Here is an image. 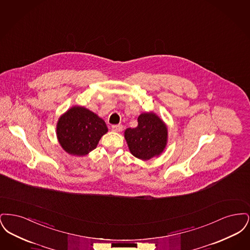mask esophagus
Listing matches in <instances>:
<instances>
[{"mask_svg":"<svg viewBox=\"0 0 250 250\" xmlns=\"http://www.w3.org/2000/svg\"><path fill=\"white\" fill-rule=\"evenodd\" d=\"M111 130L114 132H121L123 130V125H114L111 126Z\"/></svg>","mask_w":250,"mask_h":250,"instance_id":"34e87169","label":"esophagus"}]
</instances>
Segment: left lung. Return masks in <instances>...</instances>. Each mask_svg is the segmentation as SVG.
Wrapping results in <instances>:
<instances>
[{
    "label": "left lung",
    "mask_w": 250,
    "mask_h": 250,
    "mask_svg": "<svg viewBox=\"0 0 250 250\" xmlns=\"http://www.w3.org/2000/svg\"><path fill=\"white\" fill-rule=\"evenodd\" d=\"M125 139L131 154L149 160L163 153L167 143V127L155 112H143L138 117V126L125 130Z\"/></svg>",
    "instance_id": "8db88e82"
}]
</instances>
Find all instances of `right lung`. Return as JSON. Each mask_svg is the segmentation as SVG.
Masks as SVG:
<instances>
[{
	"mask_svg": "<svg viewBox=\"0 0 250 250\" xmlns=\"http://www.w3.org/2000/svg\"><path fill=\"white\" fill-rule=\"evenodd\" d=\"M107 132L105 121L86 107L74 106L60 116L56 135L62 148L69 155L83 156L96 148Z\"/></svg>",
	"mask_w": 250,
	"mask_h": 250,
	"instance_id": "add662e5",
	"label": "right lung"
}]
</instances>
